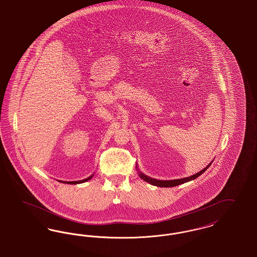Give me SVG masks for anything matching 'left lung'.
Returning a JSON list of instances; mask_svg holds the SVG:
<instances>
[{
  "mask_svg": "<svg viewBox=\"0 0 257 257\" xmlns=\"http://www.w3.org/2000/svg\"><path fill=\"white\" fill-rule=\"evenodd\" d=\"M210 165H211V164H209L207 167H205L203 170H201V172H199L198 174H195V175H193V176H191V177L184 178V179H174V180H157V179H152V178H150V177H147V176H145V175L142 174V173H139V177H140L141 179H144L147 182H149V183L155 185V186H159V187H174V186H177V185H179V184H183V183H185V182H187V181H190V180L197 179L198 177L201 176L202 173H204V172L207 170V168L209 167Z\"/></svg>",
  "mask_w": 257,
  "mask_h": 257,
  "instance_id": "8db88e82",
  "label": "left lung"
}]
</instances>
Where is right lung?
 Here are the masks:
<instances>
[{
  "instance_id": "add662e5",
  "label": "right lung",
  "mask_w": 257,
  "mask_h": 257,
  "mask_svg": "<svg viewBox=\"0 0 257 257\" xmlns=\"http://www.w3.org/2000/svg\"><path fill=\"white\" fill-rule=\"evenodd\" d=\"M92 177H93V176H91V177L87 178V179H83V180H78V181H68V182H64V181H63V183H69V184H77V183H82V182H85V181H87V180H89V179H92Z\"/></svg>"
}]
</instances>
